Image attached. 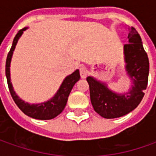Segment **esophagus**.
Returning <instances> with one entry per match:
<instances>
[{
	"label": "esophagus",
	"mask_w": 156,
	"mask_h": 156,
	"mask_svg": "<svg viewBox=\"0 0 156 156\" xmlns=\"http://www.w3.org/2000/svg\"><path fill=\"white\" fill-rule=\"evenodd\" d=\"M80 75L81 78H86L88 75V70L87 69V68L80 67Z\"/></svg>",
	"instance_id": "obj_1"
}]
</instances>
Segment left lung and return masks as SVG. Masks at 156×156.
<instances>
[{"mask_svg":"<svg viewBox=\"0 0 156 156\" xmlns=\"http://www.w3.org/2000/svg\"><path fill=\"white\" fill-rule=\"evenodd\" d=\"M127 37L129 43L124 45V54L126 63V69L133 80L131 91L124 94H116L110 91L106 84L101 83L91 76L87 78L92 107L99 115L106 119L123 116L136 109L147 88L150 63L141 37L133 27L129 29Z\"/></svg>","mask_w":156,"mask_h":156,"instance_id":"left-lung-1","label":"left lung"}]
</instances>
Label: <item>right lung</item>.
Listing matches in <instances>:
<instances>
[{"instance_id":"add662e5","label":"right lung","mask_w":156,"mask_h":156,"mask_svg":"<svg viewBox=\"0 0 156 156\" xmlns=\"http://www.w3.org/2000/svg\"><path fill=\"white\" fill-rule=\"evenodd\" d=\"M26 29L27 28H23L17 33L12 41L10 51L7 54L6 61V76L8 88L15 104L28 116L32 117L34 119H38V120H51L61 114L65 108L68 101V97L71 92L74 85L76 84V81H78L80 78V72H79V69H76L71 75L68 76L64 80L62 85L60 86L59 89L55 94V96L47 102L39 104V105H30L28 103H25L24 101L21 100L13 91L12 86L11 83L10 64L16 44L18 42L19 37L22 35L23 31Z\"/></svg>"}]
</instances>
